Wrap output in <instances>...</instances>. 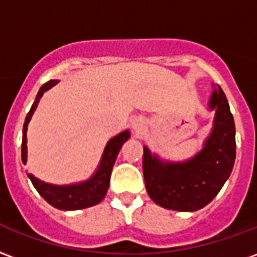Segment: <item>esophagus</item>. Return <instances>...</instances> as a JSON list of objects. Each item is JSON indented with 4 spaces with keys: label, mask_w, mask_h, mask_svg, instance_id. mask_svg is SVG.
Wrapping results in <instances>:
<instances>
[{
    "label": "esophagus",
    "mask_w": 257,
    "mask_h": 257,
    "mask_svg": "<svg viewBox=\"0 0 257 257\" xmlns=\"http://www.w3.org/2000/svg\"><path fill=\"white\" fill-rule=\"evenodd\" d=\"M146 126V123H144V119L142 117H136V118L132 119V129H134V132L136 135H139Z\"/></svg>",
    "instance_id": "34e87169"
}]
</instances>
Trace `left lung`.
<instances>
[{
    "instance_id": "8db88e82",
    "label": "left lung",
    "mask_w": 257,
    "mask_h": 257,
    "mask_svg": "<svg viewBox=\"0 0 257 257\" xmlns=\"http://www.w3.org/2000/svg\"><path fill=\"white\" fill-rule=\"evenodd\" d=\"M208 110H215L212 129L203 148L187 161H165L144 146L146 189L158 206L185 212L200 210L218 195L230 177L235 161V126L220 87L214 85Z\"/></svg>"
}]
</instances>
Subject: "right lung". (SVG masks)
<instances>
[{"instance_id":"1","label":"right lung","mask_w":257,"mask_h":257,"mask_svg":"<svg viewBox=\"0 0 257 257\" xmlns=\"http://www.w3.org/2000/svg\"><path fill=\"white\" fill-rule=\"evenodd\" d=\"M57 83H58L57 80H50L42 85L37 95V99L34 100L31 110L28 111L27 117H26L24 126H23V163H27V128L28 123L32 118V114L38 107V103L41 100L42 95L45 94L47 90H50L51 87H54ZM129 138H131V132L126 129V131H122L117 136L110 139L107 144H106V147H104L103 154H102V158H100V162L96 167V170L85 181L69 184V185H54V184L42 181L31 173H28V178L31 180L32 185L35 187V189L39 192V195L49 204L56 207L58 210L75 211L95 206V204H98V203L103 200V197L106 196L107 189H109L110 176H111L114 162L117 159V155H118L122 144Z\"/></svg>"}]
</instances>
